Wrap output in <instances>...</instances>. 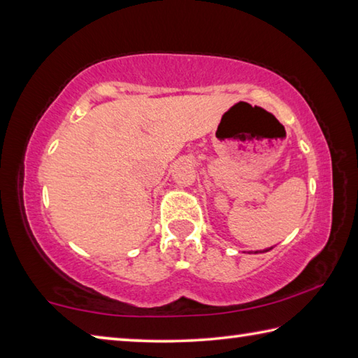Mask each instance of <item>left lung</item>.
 <instances>
[{
  "label": "left lung",
  "mask_w": 358,
  "mask_h": 358,
  "mask_svg": "<svg viewBox=\"0 0 358 358\" xmlns=\"http://www.w3.org/2000/svg\"><path fill=\"white\" fill-rule=\"evenodd\" d=\"M271 248H273V246H271ZM271 248H266V250H264V251H256V252H266V251H270Z\"/></svg>",
  "instance_id": "1"
}]
</instances>
